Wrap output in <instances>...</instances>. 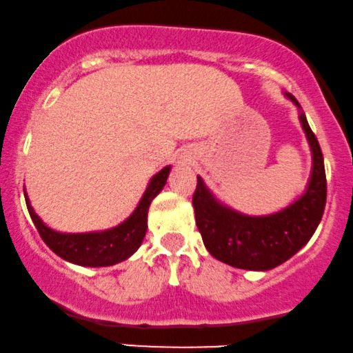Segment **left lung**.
<instances>
[{
    "label": "left lung",
    "mask_w": 353,
    "mask_h": 353,
    "mask_svg": "<svg viewBox=\"0 0 353 353\" xmlns=\"http://www.w3.org/2000/svg\"><path fill=\"white\" fill-rule=\"evenodd\" d=\"M284 95L299 110V122L312 155L304 193L285 208L261 216L244 214L218 200L201 176H198L193 194L194 218L206 250L221 263L246 271H269L291 259L316 233L325 208L327 181L322 150L301 103L292 94Z\"/></svg>",
    "instance_id": "left-lung-1"
}]
</instances>
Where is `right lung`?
I'll use <instances>...</instances> for the list:
<instances>
[{"mask_svg":"<svg viewBox=\"0 0 353 353\" xmlns=\"http://www.w3.org/2000/svg\"><path fill=\"white\" fill-rule=\"evenodd\" d=\"M170 172H172V167L167 165L159 173H155L148 181L134 213L123 219L120 225L103 231L61 233V231L52 230L37 216L26 192H24V198H26L29 216L39 231L41 238L48 244L49 250H52L59 258L85 268L114 266L130 258L142 244L148 228L147 216L150 203L163 190Z\"/></svg>","mask_w":353,"mask_h":353,"instance_id":"right-lung-1","label":"right lung"}]
</instances>
